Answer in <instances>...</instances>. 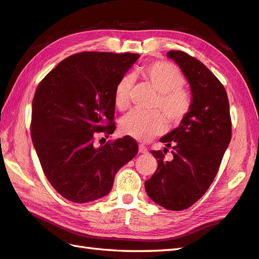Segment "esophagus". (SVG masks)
Masks as SVG:
<instances>
[{
    "label": "esophagus",
    "instance_id": "obj_1",
    "mask_svg": "<svg viewBox=\"0 0 259 259\" xmlns=\"http://www.w3.org/2000/svg\"><path fill=\"white\" fill-rule=\"evenodd\" d=\"M139 152L140 153H148V149L141 144V146H139Z\"/></svg>",
    "mask_w": 259,
    "mask_h": 259
}]
</instances>
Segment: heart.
Listing matches in <instances>:
<instances>
[{"instance_id": "1", "label": "heart", "mask_w": 259, "mask_h": 259, "mask_svg": "<svg viewBox=\"0 0 259 259\" xmlns=\"http://www.w3.org/2000/svg\"><path fill=\"white\" fill-rule=\"evenodd\" d=\"M143 78L157 92L153 110L161 111L171 125L182 122L192 109V97L183 88L185 78L182 72L168 61H155L144 67ZM133 79L121 77L113 91V103L118 110H125L130 104V91ZM119 131L125 137L147 142L166 131V120L159 111L142 113L132 111L122 118Z\"/></svg>"}]
</instances>
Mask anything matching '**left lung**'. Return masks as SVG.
<instances>
[{
  "label": "left lung",
  "instance_id": "left-lung-1",
  "mask_svg": "<svg viewBox=\"0 0 259 259\" xmlns=\"http://www.w3.org/2000/svg\"><path fill=\"white\" fill-rule=\"evenodd\" d=\"M167 57L178 63L191 89L192 109L171 132L160 139L164 151H151L158 161L144 183L151 200L168 210H183L198 201L214 181L231 141L228 94L217 77L198 59L182 51ZM170 147L174 159L165 161Z\"/></svg>",
  "mask_w": 259,
  "mask_h": 259
}]
</instances>
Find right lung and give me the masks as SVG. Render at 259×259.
I'll return each instance as SVG.
<instances>
[{"instance_id":"right-lung-1","label":"right lung","mask_w":259,"mask_h":259,"mask_svg":"<svg viewBox=\"0 0 259 259\" xmlns=\"http://www.w3.org/2000/svg\"><path fill=\"white\" fill-rule=\"evenodd\" d=\"M140 54L81 52L44 77L33 99L30 134L50 184L72 202L110 192L120 167L137 156L130 137L94 147L97 133L112 134L116 84Z\"/></svg>"}]
</instances>
